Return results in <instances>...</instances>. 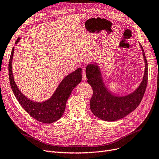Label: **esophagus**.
Wrapping results in <instances>:
<instances>
[{
	"label": "esophagus",
	"mask_w": 159,
	"mask_h": 159,
	"mask_svg": "<svg viewBox=\"0 0 159 159\" xmlns=\"http://www.w3.org/2000/svg\"><path fill=\"white\" fill-rule=\"evenodd\" d=\"M82 80H86L87 79H86V71H85L84 69H82Z\"/></svg>",
	"instance_id": "34e87169"
}]
</instances>
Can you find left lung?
<instances>
[{
  "instance_id": "left-lung-1",
  "label": "left lung",
  "mask_w": 159,
  "mask_h": 159,
  "mask_svg": "<svg viewBox=\"0 0 159 159\" xmlns=\"http://www.w3.org/2000/svg\"><path fill=\"white\" fill-rule=\"evenodd\" d=\"M145 70L140 84L134 92L126 95H114L105 86L99 65L89 64L86 66V75L88 83L93 89V95L90 99L91 111L100 118L107 121L120 120L137 108L140 103L148 84V62L142 46Z\"/></svg>"
}]
</instances>
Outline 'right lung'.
Here are the masks:
<instances>
[{
	"instance_id": "add662e5",
	"label": "right lung",
	"mask_w": 159,
	"mask_h": 159,
	"mask_svg": "<svg viewBox=\"0 0 159 159\" xmlns=\"http://www.w3.org/2000/svg\"><path fill=\"white\" fill-rule=\"evenodd\" d=\"M18 38L16 44L20 41ZM14 52L13 47L9 60L8 71L10 83L13 94L19 104L33 118L44 123H51L58 120L62 116L66 106V102L73 89L82 80V69L78 68L61 80L56 90L49 99L43 102L33 101L23 94L16 84L12 73V60Z\"/></svg>"
}]
</instances>
